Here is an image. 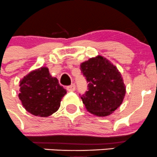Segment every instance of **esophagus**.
<instances>
[{
  "label": "esophagus",
  "instance_id": "esophagus-1",
  "mask_svg": "<svg viewBox=\"0 0 157 157\" xmlns=\"http://www.w3.org/2000/svg\"><path fill=\"white\" fill-rule=\"evenodd\" d=\"M67 90L68 91H74L76 90V85L74 84V83H73L71 86H68L67 87Z\"/></svg>",
  "mask_w": 157,
  "mask_h": 157
}]
</instances>
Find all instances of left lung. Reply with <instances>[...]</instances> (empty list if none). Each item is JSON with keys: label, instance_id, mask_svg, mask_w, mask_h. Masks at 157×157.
I'll return each mask as SVG.
<instances>
[{"label": "left lung", "instance_id": "left-lung-1", "mask_svg": "<svg viewBox=\"0 0 157 157\" xmlns=\"http://www.w3.org/2000/svg\"><path fill=\"white\" fill-rule=\"evenodd\" d=\"M80 71L88 83L87 91L80 95L85 107L91 113L105 117L122 103L126 88L115 66L101 56L80 64Z\"/></svg>", "mask_w": 157, "mask_h": 157}]
</instances>
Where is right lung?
Here are the masks:
<instances>
[{
    "mask_svg": "<svg viewBox=\"0 0 157 157\" xmlns=\"http://www.w3.org/2000/svg\"><path fill=\"white\" fill-rule=\"evenodd\" d=\"M19 99L24 107L34 116L47 117L60 106L67 90L52 77L48 68L41 67L27 74L20 83Z\"/></svg>",
    "mask_w": 157,
    "mask_h": 157,
    "instance_id": "1",
    "label": "right lung"
}]
</instances>
